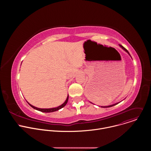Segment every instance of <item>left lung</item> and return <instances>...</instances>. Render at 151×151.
Masks as SVG:
<instances>
[{
	"label": "left lung",
	"mask_w": 151,
	"mask_h": 151,
	"mask_svg": "<svg viewBox=\"0 0 151 151\" xmlns=\"http://www.w3.org/2000/svg\"><path fill=\"white\" fill-rule=\"evenodd\" d=\"M119 46L124 50H125L127 52H128V54H129V52H128V51L123 47V46H122L121 45H119ZM129 55H130V54H129ZM116 104H118V103H116V104H112V105H110V106H101V107H112V106H115V105H116Z\"/></svg>",
	"instance_id": "obj_1"
}]
</instances>
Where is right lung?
<instances>
[{
  "label": "right lung",
  "instance_id": "right-lung-1",
  "mask_svg": "<svg viewBox=\"0 0 151 151\" xmlns=\"http://www.w3.org/2000/svg\"><path fill=\"white\" fill-rule=\"evenodd\" d=\"M68 99H69V96H68V97H67L66 101H64V103H63L61 105L59 106L58 107H54V108H50V109H40V108H37V107H35V106L31 105V104H30V103H29L28 102H27V103H29V104L32 107H33V109H36V110H37V111H40V112H42L49 113V112H52L57 111H58V110H59V109L63 108V107L64 106H65V105L67 104V103H68Z\"/></svg>",
  "mask_w": 151,
  "mask_h": 151
}]
</instances>
